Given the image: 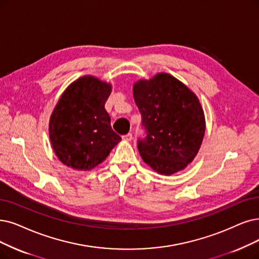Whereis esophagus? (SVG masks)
I'll return each instance as SVG.
<instances>
[{
  "mask_svg": "<svg viewBox=\"0 0 259 259\" xmlns=\"http://www.w3.org/2000/svg\"><path fill=\"white\" fill-rule=\"evenodd\" d=\"M122 139L125 140V141H131V140H133V135L131 133H128V134H126V135L122 136Z\"/></svg>",
  "mask_w": 259,
  "mask_h": 259,
  "instance_id": "esophagus-1",
  "label": "esophagus"
}]
</instances>
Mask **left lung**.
Wrapping results in <instances>:
<instances>
[{"label":"left lung","instance_id":"left-lung-1","mask_svg":"<svg viewBox=\"0 0 259 259\" xmlns=\"http://www.w3.org/2000/svg\"><path fill=\"white\" fill-rule=\"evenodd\" d=\"M133 95L147 134L138 139L143 161L164 175L185 169L198 154L205 134L198 97L168 73L136 81Z\"/></svg>","mask_w":259,"mask_h":259}]
</instances>
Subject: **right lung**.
Returning <instances> with one entry per match:
<instances>
[{"label":"right lung","instance_id":"obj_1","mask_svg":"<svg viewBox=\"0 0 259 259\" xmlns=\"http://www.w3.org/2000/svg\"><path fill=\"white\" fill-rule=\"evenodd\" d=\"M110 92V84L88 75L72 82L58 100L49 135L56 156L68 167L94 169L120 142L105 109Z\"/></svg>","mask_w":259,"mask_h":259}]
</instances>
